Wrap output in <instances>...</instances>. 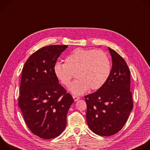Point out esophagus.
<instances>
[{"instance_id": "esophagus-1", "label": "esophagus", "mask_w": 150, "mask_h": 150, "mask_svg": "<svg viewBox=\"0 0 150 150\" xmlns=\"http://www.w3.org/2000/svg\"><path fill=\"white\" fill-rule=\"evenodd\" d=\"M73 98H74V101H78L79 99H80V97H79V96H77V95H73Z\"/></svg>"}]
</instances>
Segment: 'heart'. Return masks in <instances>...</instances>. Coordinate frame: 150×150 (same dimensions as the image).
<instances>
[{
	"label": "heart",
	"instance_id": "obj_1",
	"mask_svg": "<svg viewBox=\"0 0 150 150\" xmlns=\"http://www.w3.org/2000/svg\"><path fill=\"white\" fill-rule=\"evenodd\" d=\"M54 74L61 83L68 87L74 74L77 79L71 84L70 91L80 95L90 90L101 88L111 73V61L102 49L77 48L65 58V64L57 62Z\"/></svg>",
	"mask_w": 150,
	"mask_h": 150
}]
</instances>
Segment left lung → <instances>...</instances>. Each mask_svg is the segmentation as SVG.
<instances>
[{
  "instance_id": "left-lung-1",
  "label": "left lung",
  "mask_w": 150,
  "mask_h": 150,
  "mask_svg": "<svg viewBox=\"0 0 150 150\" xmlns=\"http://www.w3.org/2000/svg\"><path fill=\"white\" fill-rule=\"evenodd\" d=\"M112 69L105 84L85 96L86 121L90 129L102 137L117 134L128 119L134 104L130 92V71L125 59L108 47Z\"/></svg>"
}]
</instances>
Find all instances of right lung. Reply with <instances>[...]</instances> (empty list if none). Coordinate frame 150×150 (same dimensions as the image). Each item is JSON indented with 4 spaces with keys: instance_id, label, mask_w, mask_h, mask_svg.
I'll list each match as a JSON object with an SVG mask.
<instances>
[{
    "instance_id": "add662e5",
    "label": "right lung",
    "mask_w": 150,
    "mask_h": 150,
    "mask_svg": "<svg viewBox=\"0 0 150 150\" xmlns=\"http://www.w3.org/2000/svg\"><path fill=\"white\" fill-rule=\"evenodd\" d=\"M67 47H41L30 56L22 70L18 106L28 129L42 139H53L64 130L74 102L54 72L58 57Z\"/></svg>"
}]
</instances>
